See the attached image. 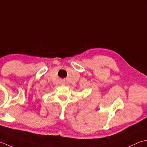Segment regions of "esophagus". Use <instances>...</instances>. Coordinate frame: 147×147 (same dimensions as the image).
<instances>
[{
    "instance_id": "1",
    "label": "esophagus",
    "mask_w": 147,
    "mask_h": 147,
    "mask_svg": "<svg viewBox=\"0 0 147 147\" xmlns=\"http://www.w3.org/2000/svg\"><path fill=\"white\" fill-rule=\"evenodd\" d=\"M61 84H65V82H63H63H61Z\"/></svg>"
}]
</instances>
